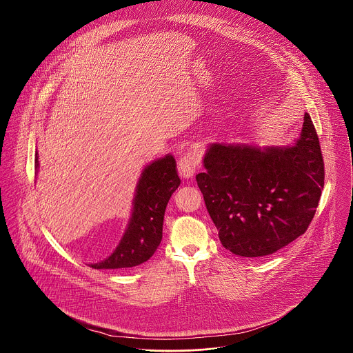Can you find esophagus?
<instances>
[{
  "instance_id": "1",
  "label": "esophagus",
  "mask_w": 353,
  "mask_h": 353,
  "mask_svg": "<svg viewBox=\"0 0 353 353\" xmlns=\"http://www.w3.org/2000/svg\"><path fill=\"white\" fill-rule=\"evenodd\" d=\"M200 165V157L196 151L185 152L178 161L179 175L185 179L192 178Z\"/></svg>"
}]
</instances>
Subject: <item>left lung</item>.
I'll use <instances>...</instances> for the list:
<instances>
[{
    "instance_id": "1",
    "label": "left lung",
    "mask_w": 353,
    "mask_h": 353,
    "mask_svg": "<svg viewBox=\"0 0 353 353\" xmlns=\"http://www.w3.org/2000/svg\"><path fill=\"white\" fill-rule=\"evenodd\" d=\"M196 175L221 245L241 256H263L303 235L325 181L316 130L304 114L292 147L210 144Z\"/></svg>"
}]
</instances>
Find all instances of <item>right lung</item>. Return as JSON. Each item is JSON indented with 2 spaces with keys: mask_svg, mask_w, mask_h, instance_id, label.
I'll return each instance as SVG.
<instances>
[{
  "mask_svg": "<svg viewBox=\"0 0 353 353\" xmlns=\"http://www.w3.org/2000/svg\"><path fill=\"white\" fill-rule=\"evenodd\" d=\"M38 165L37 152V170ZM179 185L181 179L172 154L147 165L137 183L132 217L119 245L104 261L90 266L94 269H122L148 261L161 242L165 206Z\"/></svg>",
  "mask_w": 353,
  "mask_h": 353,
  "instance_id": "obj_1",
  "label": "right lung"
}]
</instances>
